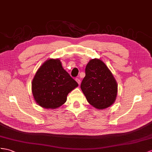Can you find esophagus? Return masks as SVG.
I'll return each mask as SVG.
<instances>
[{
    "label": "esophagus",
    "mask_w": 152,
    "mask_h": 152,
    "mask_svg": "<svg viewBox=\"0 0 152 152\" xmlns=\"http://www.w3.org/2000/svg\"><path fill=\"white\" fill-rule=\"evenodd\" d=\"M75 80L77 81V83H78L79 84H80V80L79 79H78V78H77L76 79H75Z\"/></svg>",
    "instance_id": "obj_1"
}]
</instances>
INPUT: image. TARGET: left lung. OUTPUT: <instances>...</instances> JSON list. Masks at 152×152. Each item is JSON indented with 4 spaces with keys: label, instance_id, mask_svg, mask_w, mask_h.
I'll use <instances>...</instances> for the list:
<instances>
[{
    "label": "left lung",
    "instance_id": "8db88e82",
    "mask_svg": "<svg viewBox=\"0 0 152 152\" xmlns=\"http://www.w3.org/2000/svg\"><path fill=\"white\" fill-rule=\"evenodd\" d=\"M80 88L88 102L98 110L108 108L115 102L117 83L112 72L99 58L89 61Z\"/></svg>",
    "mask_w": 152,
    "mask_h": 152
}]
</instances>
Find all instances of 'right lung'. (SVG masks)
Returning <instances> with one entry per match:
<instances>
[{
    "instance_id": "right-lung-1",
    "label": "right lung",
    "mask_w": 152,
    "mask_h": 152,
    "mask_svg": "<svg viewBox=\"0 0 152 152\" xmlns=\"http://www.w3.org/2000/svg\"><path fill=\"white\" fill-rule=\"evenodd\" d=\"M78 86L62 68L58 58H50L37 71L31 91L38 105L46 109H56L64 104L68 94Z\"/></svg>"
}]
</instances>
